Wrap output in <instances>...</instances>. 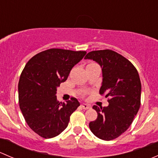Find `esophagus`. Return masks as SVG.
<instances>
[{"mask_svg":"<svg viewBox=\"0 0 158 158\" xmlns=\"http://www.w3.org/2000/svg\"><path fill=\"white\" fill-rule=\"evenodd\" d=\"M81 106H82V108L83 109H89V108H90V106H89V105L85 104V103H83V104L81 105Z\"/></svg>","mask_w":158,"mask_h":158,"instance_id":"1","label":"esophagus"}]
</instances>
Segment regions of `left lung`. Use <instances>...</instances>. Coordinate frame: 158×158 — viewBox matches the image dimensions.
<instances>
[{"mask_svg": "<svg viewBox=\"0 0 158 158\" xmlns=\"http://www.w3.org/2000/svg\"><path fill=\"white\" fill-rule=\"evenodd\" d=\"M85 59L101 66L103 80L99 93L106 95L109 103L106 107L93 106L98 117L89 123V128L100 139H115L128 130L140 109L141 83L138 70L111 49L91 51Z\"/></svg>", "mask_w": 158, "mask_h": 158, "instance_id": "8db88e82", "label": "left lung"}]
</instances>
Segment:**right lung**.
I'll return each instance as SVG.
<instances>
[{
    "label": "right lung",
    "instance_id": "1",
    "mask_svg": "<svg viewBox=\"0 0 158 158\" xmlns=\"http://www.w3.org/2000/svg\"><path fill=\"white\" fill-rule=\"evenodd\" d=\"M85 51L49 49L33 56L20 75L18 83L20 109L35 133L44 138L60 135L66 128L70 115L80 106L76 98L59 102L56 87L67 79L73 66Z\"/></svg>",
    "mask_w": 158,
    "mask_h": 158
}]
</instances>
